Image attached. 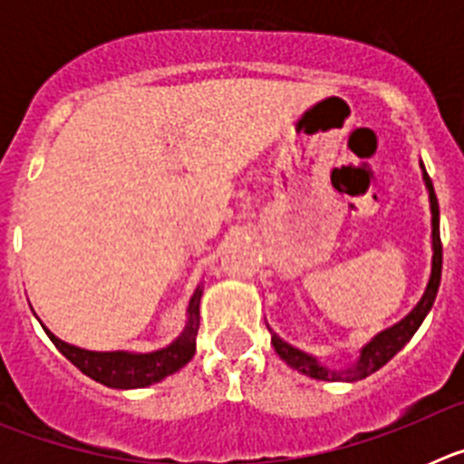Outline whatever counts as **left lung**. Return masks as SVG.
I'll list each match as a JSON object with an SVG mask.
<instances>
[{"mask_svg": "<svg viewBox=\"0 0 464 464\" xmlns=\"http://www.w3.org/2000/svg\"><path fill=\"white\" fill-rule=\"evenodd\" d=\"M423 167V162H420ZM423 179L425 186L430 190V208H432V274H430V283L428 288H425V295L420 297V302L416 304V309L400 321L397 325L388 327L381 334H376L367 346L360 351V358L353 367H348V370H327L323 367L314 355L304 353V351H299V348L290 346V343L283 342L278 334L272 332V343L276 348V353L281 355V360L293 367V370L302 372V374L311 376V379H321V381H360L364 376L374 374L376 370H381L385 362L391 358H395L400 353L404 343L416 334V330L420 327V323L425 321V315L428 311L432 309L434 297H437V290H440V281H441V239H440V204H437V195H434V186L430 181L428 171L423 167Z\"/></svg>", "mask_w": 464, "mask_h": 464, "instance_id": "left-lung-1", "label": "left lung"}]
</instances>
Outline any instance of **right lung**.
Returning <instances> with one entry per match:
<instances>
[{"label":"right lung","mask_w":464,"mask_h":464,"mask_svg":"<svg viewBox=\"0 0 464 464\" xmlns=\"http://www.w3.org/2000/svg\"><path fill=\"white\" fill-rule=\"evenodd\" d=\"M199 299H202V288H197L190 297L188 306V323L181 337L171 342L169 346L155 353H125V351H111V353H97V351H85L72 343L57 339L51 330L46 334L55 348L72 364H76L85 376L109 385V388H146L165 376L174 374L181 367H186L195 355V339L199 330Z\"/></svg>","instance_id":"obj_1"}]
</instances>
